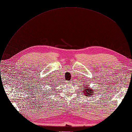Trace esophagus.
I'll list each match as a JSON object with an SVG mask.
<instances>
[{
  "label": "esophagus",
  "instance_id": "obj_1",
  "mask_svg": "<svg viewBox=\"0 0 132 132\" xmlns=\"http://www.w3.org/2000/svg\"><path fill=\"white\" fill-rule=\"evenodd\" d=\"M71 82V81H67V84H70V83Z\"/></svg>",
  "mask_w": 132,
  "mask_h": 132
}]
</instances>
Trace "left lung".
Returning <instances> with one entry per match:
<instances>
[{
  "instance_id": "8db88e82",
  "label": "left lung",
  "mask_w": 132,
  "mask_h": 132,
  "mask_svg": "<svg viewBox=\"0 0 132 132\" xmlns=\"http://www.w3.org/2000/svg\"><path fill=\"white\" fill-rule=\"evenodd\" d=\"M84 87L85 89H84V90H83L84 93L85 94V95L86 96H89V95H93V90L91 88H89V87H88V86H86V87Z\"/></svg>"
}]
</instances>
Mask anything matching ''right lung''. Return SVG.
<instances>
[{"label":"right lung","mask_w":132,"mask_h":132,"mask_svg":"<svg viewBox=\"0 0 132 132\" xmlns=\"http://www.w3.org/2000/svg\"><path fill=\"white\" fill-rule=\"evenodd\" d=\"M53 90H54V89H53Z\"/></svg>","instance_id":"right-lung-1"}]
</instances>
